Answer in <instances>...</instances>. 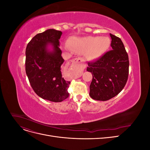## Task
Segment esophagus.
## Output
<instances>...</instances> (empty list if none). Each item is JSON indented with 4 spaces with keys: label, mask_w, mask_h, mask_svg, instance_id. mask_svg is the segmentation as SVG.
<instances>
[{
    "label": "esophagus",
    "mask_w": 150,
    "mask_h": 150,
    "mask_svg": "<svg viewBox=\"0 0 150 150\" xmlns=\"http://www.w3.org/2000/svg\"><path fill=\"white\" fill-rule=\"evenodd\" d=\"M84 60L81 57H77L71 61V63H74L75 66L79 69H84L86 67V64L83 62Z\"/></svg>",
    "instance_id": "esophagus-1"
}]
</instances>
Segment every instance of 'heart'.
<instances>
[{
  "label": "heart",
  "instance_id": "obj_1",
  "mask_svg": "<svg viewBox=\"0 0 150 150\" xmlns=\"http://www.w3.org/2000/svg\"><path fill=\"white\" fill-rule=\"evenodd\" d=\"M72 51L78 54H86L89 59H96L106 51L110 46V39L106 37L74 38L70 40Z\"/></svg>",
  "mask_w": 150,
  "mask_h": 150
}]
</instances>
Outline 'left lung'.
Wrapping results in <instances>:
<instances>
[{"label": "left lung", "mask_w": 150, "mask_h": 150, "mask_svg": "<svg viewBox=\"0 0 150 150\" xmlns=\"http://www.w3.org/2000/svg\"><path fill=\"white\" fill-rule=\"evenodd\" d=\"M112 49L94 61L87 71L93 74L89 95L98 101H107L118 94L128 78L129 58L121 39L110 34Z\"/></svg>", "instance_id": "8db88e82"}]
</instances>
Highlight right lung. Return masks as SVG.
<instances>
[{
  "label": "right lung",
  "instance_id": "1",
  "mask_svg": "<svg viewBox=\"0 0 150 150\" xmlns=\"http://www.w3.org/2000/svg\"><path fill=\"white\" fill-rule=\"evenodd\" d=\"M62 34L52 29L38 34L25 50V72L32 88L39 97L56 103L69 97L71 83L62 78L61 70L64 61L59 48ZM49 43L53 46L52 52L47 51Z\"/></svg>",
  "mask_w": 150,
  "mask_h": 150
}]
</instances>
